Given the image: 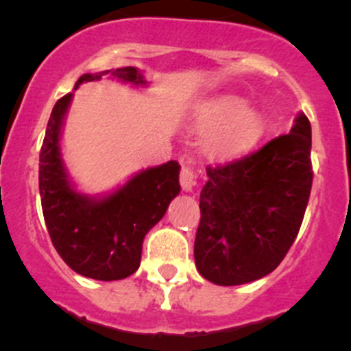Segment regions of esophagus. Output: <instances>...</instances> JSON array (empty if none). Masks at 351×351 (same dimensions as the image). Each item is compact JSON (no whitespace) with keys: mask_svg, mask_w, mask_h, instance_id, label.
Segmentation results:
<instances>
[{"mask_svg":"<svg viewBox=\"0 0 351 351\" xmlns=\"http://www.w3.org/2000/svg\"><path fill=\"white\" fill-rule=\"evenodd\" d=\"M180 185L185 192H192L193 186H195V171H193L192 166L183 165L182 171H180Z\"/></svg>","mask_w":351,"mask_h":351,"instance_id":"34e87169","label":"esophagus"}]
</instances>
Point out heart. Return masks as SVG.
Segmentation results:
<instances>
[{
	"label": "heart",
	"instance_id": "heart-1",
	"mask_svg": "<svg viewBox=\"0 0 351 351\" xmlns=\"http://www.w3.org/2000/svg\"><path fill=\"white\" fill-rule=\"evenodd\" d=\"M200 125L214 130L208 137V151L217 158H232L251 149L263 134V119L256 110L244 108L236 97H219L200 110Z\"/></svg>",
	"mask_w": 351,
	"mask_h": 351
}]
</instances>
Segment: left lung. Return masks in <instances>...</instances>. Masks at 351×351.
<instances>
[{
    "label": "left lung",
    "instance_id": "8db88e82",
    "mask_svg": "<svg viewBox=\"0 0 351 351\" xmlns=\"http://www.w3.org/2000/svg\"><path fill=\"white\" fill-rule=\"evenodd\" d=\"M195 236L198 274L241 285L271 274L299 234L311 186V123L299 113L290 134L222 166H208Z\"/></svg>",
    "mask_w": 351,
    "mask_h": 351
}]
</instances>
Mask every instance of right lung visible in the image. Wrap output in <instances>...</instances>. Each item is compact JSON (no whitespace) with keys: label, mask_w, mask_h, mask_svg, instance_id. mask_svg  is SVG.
<instances>
[{"label":"right lung","mask_w":351,"mask_h":351,"mask_svg":"<svg viewBox=\"0 0 351 351\" xmlns=\"http://www.w3.org/2000/svg\"><path fill=\"white\" fill-rule=\"evenodd\" d=\"M110 74L120 81L146 84L132 66L83 74L86 81ZM73 93L54 105L45 130L38 165V189L49 236L69 268L95 280H122L139 268L144 236L165 215L180 193V165L168 161L137 173L104 198L88 197L71 185L61 158V129Z\"/></svg>","instance_id":"add662e5"}]
</instances>
